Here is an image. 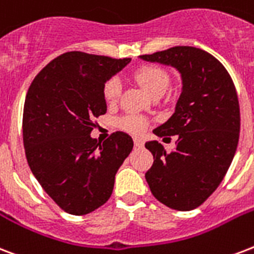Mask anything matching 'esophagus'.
Segmentation results:
<instances>
[{
    "label": "esophagus",
    "instance_id": "1",
    "mask_svg": "<svg viewBox=\"0 0 254 254\" xmlns=\"http://www.w3.org/2000/svg\"><path fill=\"white\" fill-rule=\"evenodd\" d=\"M144 140L142 138H134V146L135 148H142L144 146Z\"/></svg>",
    "mask_w": 254,
    "mask_h": 254
}]
</instances>
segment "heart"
Returning <instances> with one entry per match:
<instances>
[{
  "label": "heart",
  "instance_id": "b5f03b06",
  "mask_svg": "<svg viewBox=\"0 0 254 254\" xmlns=\"http://www.w3.org/2000/svg\"><path fill=\"white\" fill-rule=\"evenodd\" d=\"M133 78L153 98L162 96L170 84V77L168 71L158 65H144V66L137 67L133 71ZM102 94H104L105 101L110 105L119 101L120 96H121V82L119 81V78L113 77L106 81L104 84V89H102ZM148 125V120L141 116H135V114L124 116L119 121V127L123 130L133 133V134L144 133Z\"/></svg>",
  "mask_w": 254,
  "mask_h": 254
}]
</instances>
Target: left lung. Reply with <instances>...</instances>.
<instances>
[{
    "mask_svg": "<svg viewBox=\"0 0 254 254\" xmlns=\"http://www.w3.org/2000/svg\"><path fill=\"white\" fill-rule=\"evenodd\" d=\"M141 58L176 67L183 80L174 113L153 130L158 137L179 135L176 149L166 153L157 141L146 142L154 161L145 179L166 206L196 209L217 189L235 157L240 135L235 84L217 58L198 48L174 46Z\"/></svg>",
    "mask_w": 254,
    "mask_h": 254,
    "instance_id": "1",
    "label": "left lung"
}]
</instances>
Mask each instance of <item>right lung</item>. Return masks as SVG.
<instances>
[{
  "mask_svg": "<svg viewBox=\"0 0 254 254\" xmlns=\"http://www.w3.org/2000/svg\"><path fill=\"white\" fill-rule=\"evenodd\" d=\"M129 63L67 52L50 61L28 90L22 135L29 168L69 214H88L109 200L116 173L133 149L124 131L102 144L90 137L94 119L106 113L104 84Z\"/></svg>",
  "mask_w": 254,
  "mask_h": 254,
  "instance_id": "1",
  "label": "right lung"
}]
</instances>
